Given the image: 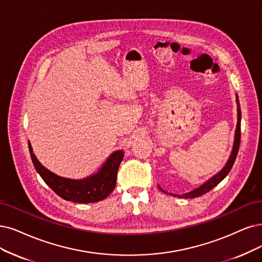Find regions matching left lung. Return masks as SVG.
Here are the masks:
<instances>
[{"instance_id":"8db88e82","label":"left lung","mask_w":262,"mask_h":262,"mask_svg":"<svg viewBox=\"0 0 262 262\" xmlns=\"http://www.w3.org/2000/svg\"><path fill=\"white\" fill-rule=\"evenodd\" d=\"M236 104H237V124H236V129H235V136H234V143H233V149H232V152H231V156L226 164V166L222 168L217 175L212 176L210 179H208L206 182L203 183L202 186H200L199 188L192 190L191 192H188V193H185V194H172V193H170V195H173V196H178V198H185V199H194V198H199L203 194H205V193L209 192L212 188H215L218 183L220 181L224 180L228 173L230 172L232 166H233V164L235 162V159H236V156H237V152H238V149H239V142H241V119H242V113H241V106H239V101H238V97L236 95ZM160 190L164 191L160 186H159ZM166 193V192H165Z\"/></svg>"}]
</instances>
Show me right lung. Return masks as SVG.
Here are the masks:
<instances>
[{"instance_id": "obj_1", "label": "right lung", "mask_w": 262, "mask_h": 262, "mask_svg": "<svg viewBox=\"0 0 262 262\" xmlns=\"http://www.w3.org/2000/svg\"><path fill=\"white\" fill-rule=\"evenodd\" d=\"M28 144L36 171L46 185L63 200L74 203H95L104 200L114 190L116 175L124 157L123 150L113 152L94 175L75 180L58 176L44 167L34 156L31 143L28 142Z\"/></svg>"}]
</instances>
